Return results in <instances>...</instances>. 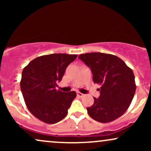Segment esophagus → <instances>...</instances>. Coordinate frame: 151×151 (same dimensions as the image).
<instances>
[{"label": "esophagus", "instance_id": "esophagus-1", "mask_svg": "<svg viewBox=\"0 0 151 151\" xmlns=\"http://www.w3.org/2000/svg\"><path fill=\"white\" fill-rule=\"evenodd\" d=\"M77 96H79V97H83V96H84V94H83V93H81V92H77Z\"/></svg>", "mask_w": 151, "mask_h": 151}]
</instances>
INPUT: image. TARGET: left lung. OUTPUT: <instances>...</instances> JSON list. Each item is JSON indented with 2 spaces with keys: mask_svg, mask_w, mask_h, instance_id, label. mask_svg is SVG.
Wrapping results in <instances>:
<instances>
[{
  "mask_svg": "<svg viewBox=\"0 0 151 151\" xmlns=\"http://www.w3.org/2000/svg\"><path fill=\"white\" fill-rule=\"evenodd\" d=\"M79 59L91 69L93 81L99 84L100 96L87 107L89 116L101 123L113 121L129 109L136 91L132 70L115 55L101 52L81 54Z\"/></svg>",
  "mask_w": 151,
  "mask_h": 151,
  "instance_id": "left-lung-1",
  "label": "left lung"
}]
</instances>
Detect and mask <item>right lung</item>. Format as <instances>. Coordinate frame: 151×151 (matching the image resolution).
I'll list each match as a JSON object with an SVG mask.
<instances>
[{"label":"right lung","mask_w":151,"mask_h":151,"mask_svg":"<svg viewBox=\"0 0 151 151\" xmlns=\"http://www.w3.org/2000/svg\"><path fill=\"white\" fill-rule=\"evenodd\" d=\"M77 55L51 54L32 60L22 72L20 89L27 109L37 119L46 124L59 122L68 113L77 96L72 91L57 90L66 68Z\"/></svg>","instance_id":"obj_1"}]
</instances>
